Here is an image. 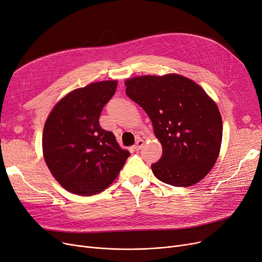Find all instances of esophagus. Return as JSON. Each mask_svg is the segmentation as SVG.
I'll return each mask as SVG.
<instances>
[{"label":"esophagus","instance_id":"esophagus-1","mask_svg":"<svg viewBox=\"0 0 262 262\" xmlns=\"http://www.w3.org/2000/svg\"><path fill=\"white\" fill-rule=\"evenodd\" d=\"M143 145H144V140L139 139L137 142H136V144H135L133 147H134V150H135V151H139Z\"/></svg>","mask_w":262,"mask_h":262}]
</instances>
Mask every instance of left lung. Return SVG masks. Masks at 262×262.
Here are the masks:
<instances>
[{
    "label": "left lung",
    "mask_w": 262,
    "mask_h": 262,
    "mask_svg": "<svg viewBox=\"0 0 262 262\" xmlns=\"http://www.w3.org/2000/svg\"><path fill=\"white\" fill-rule=\"evenodd\" d=\"M124 83L127 96L151 119L163 147L161 159L152 165L154 176L177 187L198 183L221 151L223 121L215 101L179 74L136 76Z\"/></svg>",
    "instance_id": "1"
}]
</instances>
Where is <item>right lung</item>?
I'll list each match as a JSON object with an SVG mask.
<instances>
[{
  "label": "right lung",
  "mask_w": 262,
  "mask_h": 262,
  "mask_svg": "<svg viewBox=\"0 0 262 262\" xmlns=\"http://www.w3.org/2000/svg\"><path fill=\"white\" fill-rule=\"evenodd\" d=\"M117 86V80H104L75 89L54 105L45 122V162L59 184L73 194L92 196L105 190L129 156L98 121Z\"/></svg>",
  "instance_id": "add662e5"
}]
</instances>
